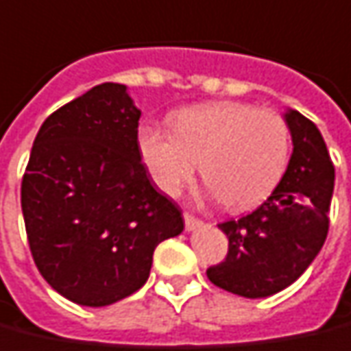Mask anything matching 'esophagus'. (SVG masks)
Returning <instances> with one entry per match:
<instances>
[{
    "instance_id": "1",
    "label": "esophagus",
    "mask_w": 351,
    "mask_h": 351,
    "mask_svg": "<svg viewBox=\"0 0 351 351\" xmlns=\"http://www.w3.org/2000/svg\"><path fill=\"white\" fill-rule=\"evenodd\" d=\"M184 224H186V230H188V232H192V230L201 226V220L193 217V215H190V213H184Z\"/></svg>"
}]
</instances>
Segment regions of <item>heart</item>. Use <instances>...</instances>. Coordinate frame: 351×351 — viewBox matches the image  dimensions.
<instances>
[{"mask_svg":"<svg viewBox=\"0 0 351 351\" xmlns=\"http://www.w3.org/2000/svg\"><path fill=\"white\" fill-rule=\"evenodd\" d=\"M173 131L142 125L141 156L154 182L178 195L201 178L230 210H247L274 192L291 150L285 117L247 102L222 100L186 108L173 116Z\"/></svg>","mask_w":351,"mask_h":351,"instance_id":"obj_1","label":"heart"}]
</instances>
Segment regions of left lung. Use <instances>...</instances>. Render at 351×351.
<instances>
[{"mask_svg":"<svg viewBox=\"0 0 351 351\" xmlns=\"http://www.w3.org/2000/svg\"><path fill=\"white\" fill-rule=\"evenodd\" d=\"M293 156L283 178L258 209L218 228L228 237L224 261L207 278L245 298L276 295L295 283L327 239L335 165L313 121L289 110Z\"/></svg>","mask_w":351,"mask_h":351,"instance_id":"left-lung-1","label":"left lung"}]
</instances>
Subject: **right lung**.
Segmentation results:
<instances>
[{"label":"right lung","mask_w":351,"mask_h":351,"mask_svg":"<svg viewBox=\"0 0 351 351\" xmlns=\"http://www.w3.org/2000/svg\"><path fill=\"white\" fill-rule=\"evenodd\" d=\"M141 110L127 87L102 83L43 121L22 176L32 256L56 293L100 308L136 293L154 249L184 230L138 148Z\"/></svg>","instance_id":"right-lung-1"}]
</instances>
